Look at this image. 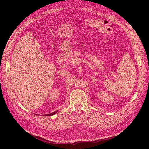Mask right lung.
<instances>
[{
	"label": "right lung",
	"mask_w": 149,
	"mask_h": 149,
	"mask_svg": "<svg viewBox=\"0 0 149 149\" xmlns=\"http://www.w3.org/2000/svg\"><path fill=\"white\" fill-rule=\"evenodd\" d=\"M58 112V111H55V112H52V113H50V114H45V116H53V115H54V114H55L56 112Z\"/></svg>",
	"instance_id": "obj_1"
}]
</instances>
